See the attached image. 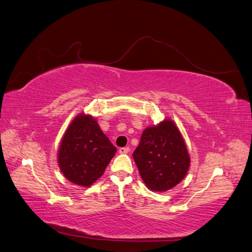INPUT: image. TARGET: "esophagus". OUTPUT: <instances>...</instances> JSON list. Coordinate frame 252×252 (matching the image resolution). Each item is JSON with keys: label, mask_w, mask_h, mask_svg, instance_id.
I'll use <instances>...</instances> for the list:
<instances>
[{"label": "esophagus", "mask_w": 252, "mask_h": 252, "mask_svg": "<svg viewBox=\"0 0 252 252\" xmlns=\"http://www.w3.org/2000/svg\"><path fill=\"white\" fill-rule=\"evenodd\" d=\"M128 151H130V149H128V148H120L119 149V153L120 154H126V153H128Z\"/></svg>", "instance_id": "1"}]
</instances>
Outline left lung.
<instances>
[{
	"label": "left lung",
	"mask_w": 252,
	"mask_h": 252,
	"mask_svg": "<svg viewBox=\"0 0 252 252\" xmlns=\"http://www.w3.org/2000/svg\"><path fill=\"white\" fill-rule=\"evenodd\" d=\"M133 158L147 188L157 192L168 191L181 183L191 162L183 135L170 118L143 130Z\"/></svg>",
	"instance_id": "obj_1"
}]
</instances>
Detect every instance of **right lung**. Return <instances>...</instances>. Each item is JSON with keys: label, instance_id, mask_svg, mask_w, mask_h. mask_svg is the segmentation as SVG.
Here are the masks:
<instances>
[{"label": "right lung", "instance_id": "add662e5", "mask_svg": "<svg viewBox=\"0 0 252 252\" xmlns=\"http://www.w3.org/2000/svg\"><path fill=\"white\" fill-rule=\"evenodd\" d=\"M116 151L96 118L81 113L67 126L57 158L62 174L70 183L91 187L102 176Z\"/></svg>", "mask_w": 252, "mask_h": 252}]
</instances>
